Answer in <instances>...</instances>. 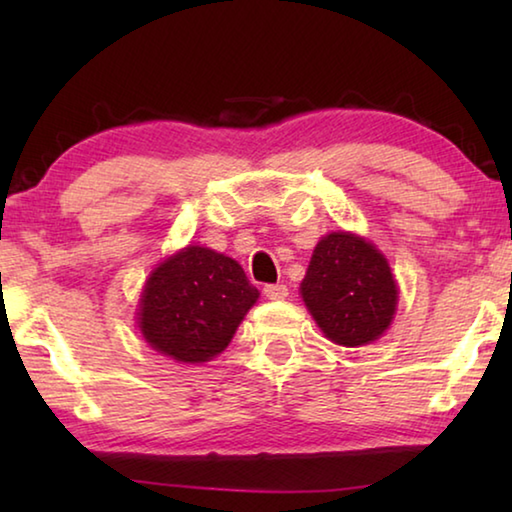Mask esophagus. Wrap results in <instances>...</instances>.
Returning a JSON list of instances; mask_svg holds the SVG:
<instances>
[{
  "label": "esophagus",
  "mask_w": 512,
  "mask_h": 512,
  "mask_svg": "<svg viewBox=\"0 0 512 512\" xmlns=\"http://www.w3.org/2000/svg\"><path fill=\"white\" fill-rule=\"evenodd\" d=\"M264 296L268 300H284L289 296V289H287V284H266Z\"/></svg>",
  "instance_id": "esophagus-1"
}]
</instances>
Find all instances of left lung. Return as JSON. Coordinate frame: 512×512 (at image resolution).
<instances>
[{"mask_svg":"<svg viewBox=\"0 0 512 512\" xmlns=\"http://www.w3.org/2000/svg\"><path fill=\"white\" fill-rule=\"evenodd\" d=\"M397 282L386 257L359 235L329 232L311 255L300 296L336 345L359 348L393 323Z\"/></svg>","mask_w":512,"mask_h":512,"instance_id":"left-lung-1","label":"left lung"}]
</instances>
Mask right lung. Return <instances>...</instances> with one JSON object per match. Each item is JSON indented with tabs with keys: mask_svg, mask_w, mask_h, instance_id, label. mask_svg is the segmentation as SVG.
Wrapping results in <instances>:
<instances>
[{
	"mask_svg": "<svg viewBox=\"0 0 512 512\" xmlns=\"http://www.w3.org/2000/svg\"><path fill=\"white\" fill-rule=\"evenodd\" d=\"M259 291L235 259L187 246L155 268L144 284L137 325L164 357L205 363L235 336Z\"/></svg>",
	"mask_w": 512,
	"mask_h": 512,
	"instance_id": "right-lung-1",
	"label": "right lung"
}]
</instances>
